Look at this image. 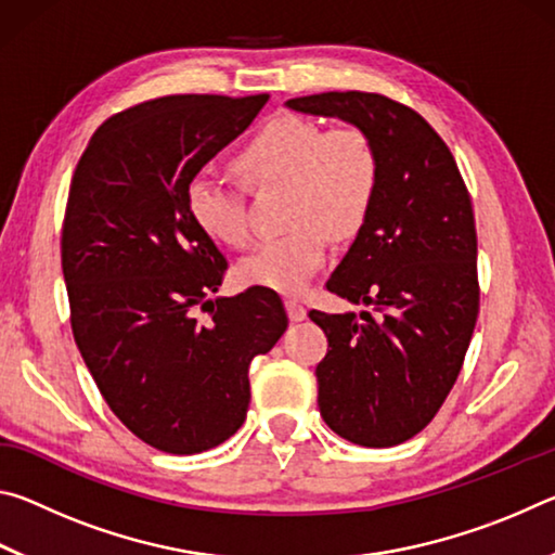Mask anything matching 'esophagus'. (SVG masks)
I'll return each instance as SVG.
<instances>
[{
  "mask_svg": "<svg viewBox=\"0 0 555 555\" xmlns=\"http://www.w3.org/2000/svg\"><path fill=\"white\" fill-rule=\"evenodd\" d=\"M286 313H288V318L294 323H300V321H306V308L298 304V300H286Z\"/></svg>",
  "mask_w": 555,
  "mask_h": 555,
  "instance_id": "obj_1",
  "label": "esophagus"
}]
</instances>
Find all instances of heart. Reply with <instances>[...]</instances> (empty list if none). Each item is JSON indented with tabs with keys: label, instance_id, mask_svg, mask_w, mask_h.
I'll list each match as a JSON object with an SVG mask.
<instances>
[{
	"label": "heart",
	"instance_id": "obj_1",
	"mask_svg": "<svg viewBox=\"0 0 555 555\" xmlns=\"http://www.w3.org/2000/svg\"><path fill=\"white\" fill-rule=\"evenodd\" d=\"M234 168L249 185L288 183L286 224L281 237L257 242L234 274L244 286L300 294L327 257L331 237L347 240L367 224L382 185V158L362 127L327 129L300 117L267 121ZM188 212L210 240L242 247L249 237L237 188L198 173L185 191Z\"/></svg>",
	"mask_w": 555,
	"mask_h": 555
}]
</instances>
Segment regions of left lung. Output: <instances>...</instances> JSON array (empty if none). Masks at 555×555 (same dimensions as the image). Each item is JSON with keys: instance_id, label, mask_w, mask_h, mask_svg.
<instances>
[{"instance_id": "obj_1", "label": "left lung", "mask_w": 555, "mask_h": 555, "mask_svg": "<svg viewBox=\"0 0 555 555\" xmlns=\"http://www.w3.org/2000/svg\"><path fill=\"white\" fill-rule=\"evenodd\" d=\"M286 107L350 121L377 144V203L325 284L374 311L308 315L327 337L315 367L325 424L357 446H399L443 406L480 313L473 201L443 139L401 102L350 90Z\"/></svg>"}]
</instances>
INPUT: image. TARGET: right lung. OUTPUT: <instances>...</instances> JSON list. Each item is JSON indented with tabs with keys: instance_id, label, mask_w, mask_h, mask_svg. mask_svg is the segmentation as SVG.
<instances>
[{
	"instance_id": "obj_1",
	"label": "right lung",
	"mask_w": 555,
	"mask_h": 555,
	"mask_svg": "<svg viewBox=\"0 0 555 555\" xmlns=\"http://www.w3.org/2000/svg\"><path fill=\"white\" fill-rule=\"evenodd\" d=\"M267 100L142 102L109 117L75 166L61 234L75 345L112 413L164 453H203L237 434L249 362L288 325L271 288L210 298L228 259L185 203L191 178Z\"/></svg>"
}]
</instances>
